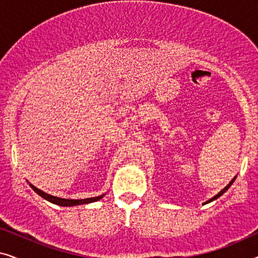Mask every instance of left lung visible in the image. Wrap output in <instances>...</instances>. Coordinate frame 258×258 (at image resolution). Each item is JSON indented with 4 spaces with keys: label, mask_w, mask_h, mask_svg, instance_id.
<instances>
[{
    "label": "left lung",
    "mask_w": 258,
    "mask_h": 258,
    "mask_svg": "<svg viewBox=\"0 0 258 258\" xmlns=\"http://www.w3.org/2000/svg\"><path fill=\"white\" fill-rule=\"evenodd\" d=\"M236 177H237V176H235V177H234V178H232L230 182H229V184H228L227 186H224V188H223V189H222V190H221V191L217 194V195H215L214 197H211V199H210V200H208V201H207V202H204L203 204H207V203H210V202H213V201H215V200H217V199H218V197H221L222 195H223V194H224L225 191H227V190H228L229 188H230V186H231V184H232V183H234V181H235V179H236Z\"/></svg>",
    "instance_id": "1"
}]
</instances>
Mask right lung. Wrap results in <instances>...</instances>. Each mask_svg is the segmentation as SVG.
Segmentation results:
<instances>
[{
    "instance_id": "right-lung-1",
    "label": "right lung",
    "mask_w": 258,
    "mask_h": 258,
    "mask_svg": "<svg viewBox=\"0 0 258 258\" xmlns=\"http://www.w3.org/2000/svg\"><path fill=\"white\" fill-rule=\"evenodd\" d=\"M29 183V182H28ZM30 188L34 190L35 192L37 194V195H40L41 197H43L44 200L49 201V202L56 204V206H61V207H74V206H81V204H88V203H93V202H96V201H100L102 197H103L105 194L101 196H97V197H90V199H82V200H68V199H61V197H56V196H52V195H49V194L42 191L36 186L31 184L29 183Z\"/></svg>"
}]
</instances>
